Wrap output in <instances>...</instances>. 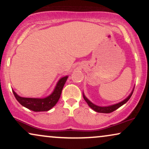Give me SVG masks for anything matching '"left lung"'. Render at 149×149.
Returning <instances> with one entry per match:
<instances>
[{
    "mask_svg": "<svg viewBox=\"0 0 149 149\" xmlns=\"http://www.w3.org/2000/svg\"><path fill=\"white\" fill-rule=\"evenodd\" d=\"M133 93V89L132 92H131V94L128 96L127 98L124 100L123 101L120 102L118 103V104H113V105H111V106H108V107H100V106H97V105L94 104L93 103H92L91 101L88 100L86 98L84 94L83 93V97L84 99V100L86 102L88 106H89L91 108L93 109V110L95 111L98 112V113H111L114 111H116V109H118L119 107H120L121 106H122L123 104H125L131 98V95Z\"/></svg>",
    "mask_w": 149,
    "mask_h": 149,
    "instance_id": "obj_1",
    "label": "left lung"
}]
</instances>
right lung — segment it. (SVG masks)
I'll return each mask as SVG.
<instances>
[{"mask_svg":"<svg viewBox=\"0 0 149 149\" xmlns=\"http://www.w3.org/2000/svg\"><path fill=\"white\" fill-rule=\"evenodd\" d=\"M67 78L68 76H65L60 79L53 93L45 98L22 97L19 96L14 90H13V93L18 102L26 108L35 112L47 111L50 110L58 102V100L61 97L62 90Z\"/></svg>","mask_w":149,"mask_h":149,"instance_id":"1","label":"right lung"}]
</instances>
